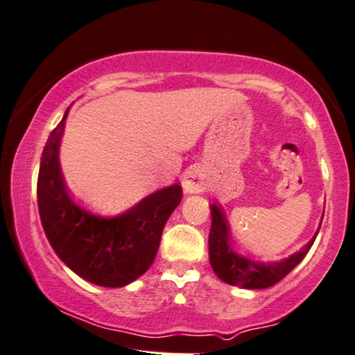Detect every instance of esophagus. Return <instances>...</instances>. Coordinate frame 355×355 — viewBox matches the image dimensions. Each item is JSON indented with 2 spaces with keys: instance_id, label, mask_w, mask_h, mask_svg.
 <instances>
[{
  "instance_id": "esophagus-1",
  "label": "esophagus",
  "mask_w": 355,
  "mask_h": 355,
  "mask_svg": "<svg viewBox=\"0 0 355 355\" xmlns=\"http://www.w3.org/2000/svg\"><path fill=\"white\" fill-rule=\"evenodd\" d=\"M183 190L185 193H201L205 190L206 182H205V175L200 168H191L188 170L183 177Z\"/></svg>"
}]
</instances>
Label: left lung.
I'll return each mask as SVG.
<instances>
[{"instance_id":"8db88e82","label":"left lung","mask_w":355,"mask_h":355,"mask_svg":"<svg viewBox=\"0 0 355 355\" xmlns=\"http://www.w3.org/2000/svg\"><path fill=\"white\" fill-rule=\"evenodd\" d=\"M211 208V230H209V263L216 275L226 284L241 286L249 290H262L275 285L282 278L288 275L295 267L304 259L308 250L311 249L318 232L306 245H303L298 252L291 254L280 262H259L244 255L237 254L230 237V227L224 218L223 211L216 205H209ZM321 227V224H320Z\"/></svg>"}]
</instances>
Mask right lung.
I'll list each match as a JSON object with an SVG mask.
<instances>
[{"label": "right lung", "instance_id": "obj_1", "mask_svg": "<svg viewBox=\"0 0 355 355\" xmlns=\"http://www.w3.org/2000/svg\"><path fill=\"white\" fill-rule=\"evenodd\" d=\"M64 118L49 136L37 178L39 214L58 259L87 282L118 288L149 270L165 223L182 201V187L152 193L113 218L89 213L70 198L58 162Z\"/></svg>", "mask_w": 355, "mask_h": 355}]
</instances>
